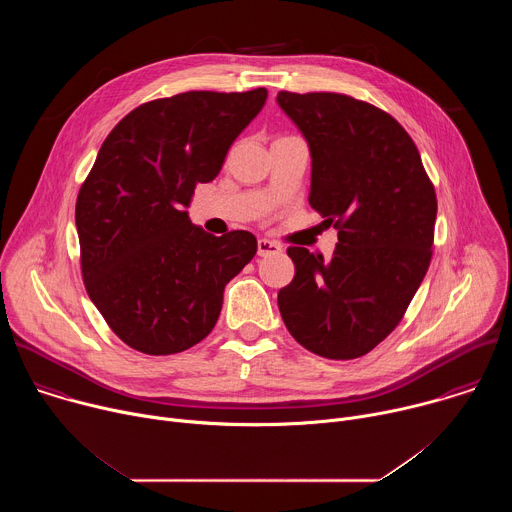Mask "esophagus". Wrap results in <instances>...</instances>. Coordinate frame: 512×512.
<instances>
[{
	"label": "esophagus",
	"mask_w": 512,
	"mask_h": 512,
	"mask_svg": "<svg viewBox=\"0 0 512 512\" xmlns=\"http://www.w3.org/2000/svg\"><path fill=\"white\" fill-rule=\"evenodd\" d=\"M281 253V245L269 239H259L257 241V255L259 257H271V255H279Z\"/></svg>",
	"instance_id": "obj_1"
}]
</instances>
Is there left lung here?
Instances as JSON below:
<instances>
[{
  "label": "left lung",
  "instance_id": "1",
  "mask_svg": "<svg viewBox=\"0 0 512 512\" xmlns=\"http://www.w3.org/2000/svg\"><path fill=\"white\" fill-rule=\"evenodd\" d=\"M277 105L310 148V204L338 229L330 259L287 249L296 275L277 306L310 352L358 358L395 330L427 273L435 192L389 113L336 93L281 91Z\"/></svg>",
  "mask_w": 512,
  "mask_h": 512
}]
</instances>
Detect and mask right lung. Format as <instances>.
<instances>
[{
  "label": "right lung",
  "mask_w": 512,
  "mask_h": 512,
  "mask_svg": "<svg viewBox=\"0 0 512 512\" xmlns=\"http://www.w3.org/2000/svg\"><path fill=\"white\" fill-rule=\"evenodd\" d=\"M265 99L255 89L150 101L103 141L75 221L87 294L127 346L160 356L204 340L225 285L257 253L249 231L208 235L186 208Z\"/></svg>",
  "instance_id": "add662e5"
}]
</instances>
